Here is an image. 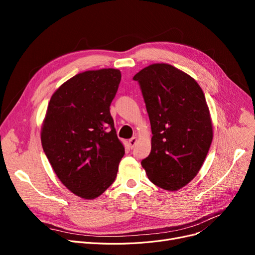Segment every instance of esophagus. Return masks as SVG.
<instances>
[{
	"label": "esophagus",
	"mask_w": 255,
	"mask_h": 255,
	"mask_svg": "<svg viewBox=\"0 0 255 255\" xmlns=\"http://www.w3.org/2000/svg\"><path fill=\"white\" fill-rule=\"evenodd\" d=\"M129 144H130V146L131 148H134V145L136 144V142H137V138L134 136V137H132V138H130L129 139Z\"/></svg>",
	"instance_id": "34e87169"
}]
</instances>
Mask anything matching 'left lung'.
<instances>
[{"instance_id": "left-lung-1", "label": "left lung", "mask_w": 255, "mask_h": 255, "mask_svg": "<svg viewBox=\"0 0 255 255\" xmlns=\"http://www.w3.org/2000/svg\"><path fill=\"white\" fill-rule=\"evenodd\" d=\"M138 83L152 128V150L141 161L149 180L175 191L202 167L213 139L205 94L195 80L168 64L145 67Z\"/></svg>"}]
</instances>
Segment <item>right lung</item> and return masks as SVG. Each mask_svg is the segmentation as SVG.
Masks as SVG:
<instances>
[{"label":"right lung","instance_id":"obj_1","mask_svg":"<svg viewBox=\"0 0 255 255\" xmlns=\"http://www.w3.org/2000/svg\"><path fill=\"white\" fill-rule=\"evenodd\" d=\"M121 77L113 68L76 74L48 103L43 151L60 181L83 198L93 199L109 188L125 154L110 112Z\"/></svg>","mask_w":255,"mask_h":255}]
</instances>
